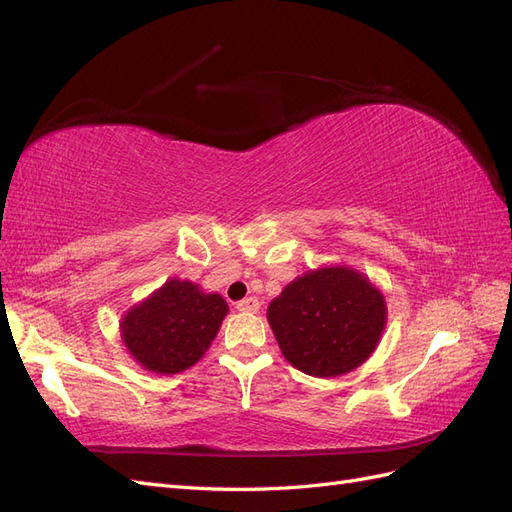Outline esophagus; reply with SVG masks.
Wrapping results in <instances>:
<instances>
[{"label":"esophagus","instance_id":"esophagus-1","mask_svg":"<svg viewBox=\"0 0 512 512\" xmlns=\"http://www.w3.org/2000/svg\"><path fill=\"white\" fill-rule=\"evenodd\" d=\"M235 307L239 309V312H252L254 314V312H258V309H260V303H258L256 297H245V299L237 301Z\"/></svg>","mask_w":512,"mask_h":512}]
</instances>
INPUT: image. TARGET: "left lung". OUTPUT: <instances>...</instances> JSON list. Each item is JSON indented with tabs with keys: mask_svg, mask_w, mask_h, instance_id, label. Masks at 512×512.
Segmentation results:
<instances>
[{
	"mask_svg": "<svg viewBox=\"0 0 512 512\" xmlns=\"http://www.w3.org/2000/svg\"><path fill=\"white\" fill-rule=\"evenodd\" d=\"M286 361L316 378H335L374 352L386 322L382 294L346 267L312 271L284 288L267 312Z\"/></svg>",
	"mask_w": 512,
	"mask_h": 512,
	"instance_id": "1",
	"label": "left lung"
}]
</instances>
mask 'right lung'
Segmentation results:
<instances>
[{"mask_svg": "<svg viewBox=\"0 0 512 512\" xmlns=\"http://www.w3.org/2000/svg\"><path fill=\"white\" fill-rule=\"evenodd\" d=\"M228 312L220 294L170 280L121 322L123 342L134 359L156 374H177L194 365L218 335Z\"/></svg>", "mask_w": 512, "mask_h": 512, "instance_id": "obj_1", "label": "right lung"}]
</instances>
